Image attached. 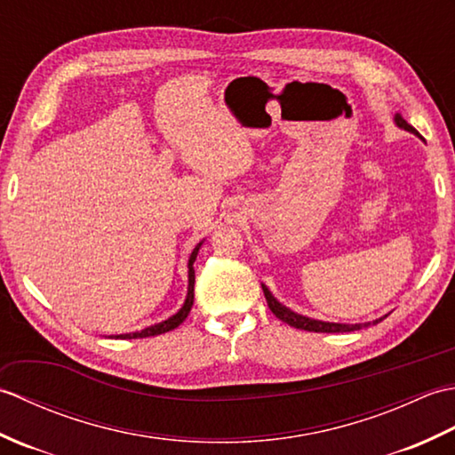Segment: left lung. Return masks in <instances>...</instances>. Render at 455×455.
<instances>
[{"label":"left lung","mask_w":455,"mask_h":455,"mask_svg":"<svg viewBox=\"0 0 455 455\" xmlns=\"http://www.w3.org/2000/svg\"><path fill=\"white\" fill-rule=\"evenodd\" d=\"M395 124H397L399 129H403V131H409V132H412V134H417L419 137V132H417V129L414 127H411V124L404 121L401 115H395ZM262 289H264V295H266V301H267V307H269V311H272L279 321H283V323H287L289 326H293V328H301V331H308V332H352V331H360V328H365V326H370L371 323H360V324H346V323H326V321H316V318H311V316H303V315H299V313H295V311H291V308L289 307H285V305H282L277 301V299L272 295V291H269V289L262 283ZM379 321H383V318H375L373 321V324H377Z\"/></svg>","instance_id":"1"}]
</instances>
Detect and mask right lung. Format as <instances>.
Listing matches in <instances>:
<instances>
[{"instance_id": "add662e5", "label": "right lung", "mask_w": 455, "mask_h": 455, "mask_svg": "<svg viewBox=\"0 0 455 455\" xmlns=\"http://www.w3.org/2000/svg\"><path fill=\"white\" fill-rule=\"evenodd\" d=\"M203 244L201 243L193 248V252L188 259V295H186V301H183L181 308L176 313L172 315L170 318H166V321H162L158 324H152V326H147L142 328V331H137V332H129V334H117L115 338H123V340H131V338H147V336H156V334H164V332H170L173 331V328H178L183 321H186L191 307H193V285H196V269H193V262L197 259V254H199V248Z\"/></svg>"}]
</instances>
